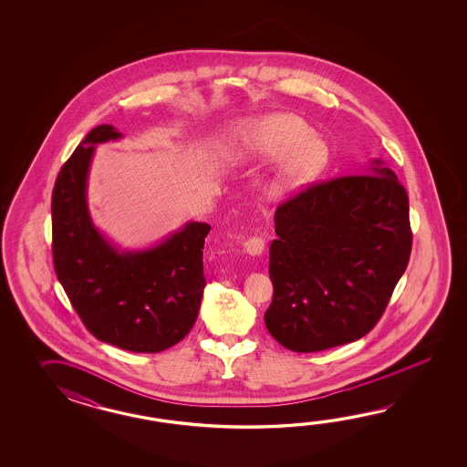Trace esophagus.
<instances>
[{
    "instance_id": "34e87169",
    "label": "esophagus",
    "mask_w": 467,
    "mask_h": 467,
    "mask_svg": "<svg viewBox=\"0 0 467 467\" xmlns=\"http://www.w3.org/2000/svg\"><path fill=\"white\" fill-rule=\"evenodd\" d=\"M244 248H245L248 255H254V257L255 255H262V252L265 248V240L258 237V235H254V237L248 238L247 242L244 244Z\"/></svg>"
}]
</instances>
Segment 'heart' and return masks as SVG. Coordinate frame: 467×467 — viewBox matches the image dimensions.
<instances>
[{
    "label": "heart",
    "instance_id": "heart-1",
    "mask_svg": "<svg viewBox=\"0 0 467 467\" xmlns=\"http://www.w3.org/2000/svg\"><path fill=\"white\" fill-rule=\"evenodd\" d=\"M230 159L252 161L278 155L265 180L270 199H284L302 189L326 167L328 147L304 119L290 113H270L240 121L229 141Z\"/></svg>",
    "mask_w": 467,
    "mask_h": 467
}]
</instances>
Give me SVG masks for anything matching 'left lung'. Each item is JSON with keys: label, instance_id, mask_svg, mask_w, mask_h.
Wrapping results in <instances>:
<instances>
[{"label": "left lung", "instance_id": "8db88e82", "mask_svg": "<svg viewBox=\"0 0 467 467\" xmlns=\"http://www.w3.org/2000/svg\"><path fill=\"white\" fill-rule=\"evenodd\" d=\"M270 336L294 352L364 337L388 307L412 247L409 199L386 161L312 183L275 210Z\"/></svg>", "mask_w": 467, "mask_h": 467}]
</instances>
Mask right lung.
I'll list each match as a JSON object with an SVG mask.
<instances>
[{
    "instance_id": "add662e5",
    "label": "right lung",
    "mask_w": 467,
    "mask_h": 467,
    "mask_svg": "<svg viewBox=\"0 0 467 467\" xmlns=\"http://www.w3.org/2000/svg\"><path fill=\"white\" fill-rule=\"evenodd\" d=\"M121 137L115 127L99 125L61 167L51 197L53 264L71 306L95 337L153 354L175 346L197 320L210 225L187 222L143 250L113 245L91 220L87 183L95 147Z\"/></svg>"
}]
</instances>
